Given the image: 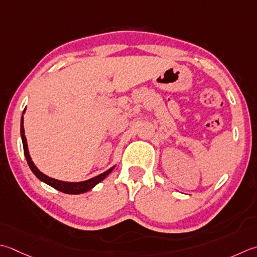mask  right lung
Instances as JSON below:
<instances>
[{
  "instance_id": "obj_1",
  "label": "right lung",
  "mask_w": 257,
  "mask_h": 257,
  "mask_svg": "<svg viewBox=\"0 0 257 257\" xmlns=\"http://www.w3.org/2000/svg\"><path fill=\"white\" fill-rule=\"evenodd\" d=\"M25 112V109L23 110V113H22V117H21V139H22V144H23V152H24V156H25V159H27L28 165L30 169L32 170V173L37 176V177L41 180V182L48 184L49 186H51V187L55 188L60 190V192L65 193V194H72V195H78V194H83V193H87L89 192L90 189H92L95 185H98L100 182H102V180L107 177V176L112 172L113 168L115 167V165L112 166L111 168H109L108 170H105L102 174H100L98 176H95V177H92L90 179L87 180H83V182H63V180H59V179H54L49 177L45 174H43L42 172H40L38 169L37 166L34 165V163L32 162V158L31 156L29 154V149H28V143H27V138H25V134H24V118H23V114Z\"/></svg>"
}]
</instances>
